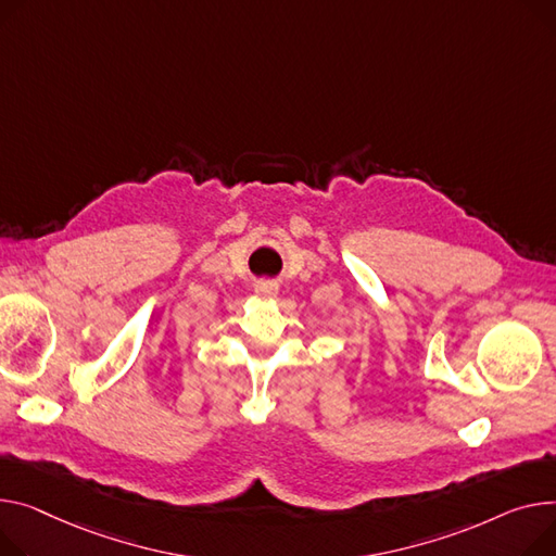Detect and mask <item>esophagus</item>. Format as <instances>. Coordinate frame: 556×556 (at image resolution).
Segmentation results:
<instances>
[{
  "instance_id": "esophagus-1",
  "label": "esophagus",
  "mask_w": 556,
  "mask_h": 556,
  "mask_svg": "<svg viewBox=\"0 0 556 556\" xmlns=\"http://www.w3.org/2000/svg\"><path fill=\"white\" fill-rule=\"evenodd\" d=\"M277 290H279V288H277L275 281H258V283H256V292L262 294V298H275Z\"/></svg>"
}]
</instances>
